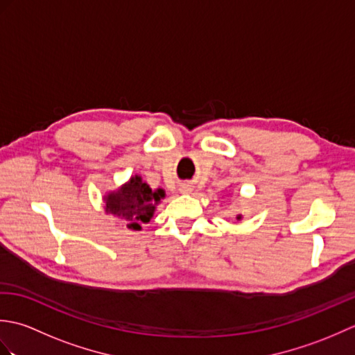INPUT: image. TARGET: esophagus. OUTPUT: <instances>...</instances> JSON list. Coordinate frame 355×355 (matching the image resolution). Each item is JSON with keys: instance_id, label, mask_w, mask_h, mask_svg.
Listing matches in <instances>:
<instances>
[{"instance_id": "34e87169", "label": "esophagus", "mask_w": 355, "mask_h": 355, "mask_svg": "<svg viewBox=\"0 0 355 355\" xmlns=\"http://www.w3.org/2000/svg\"><path fill=\"white\" fill-rule=\"evenodd\" d=\"M182 191H183V192H189V189H187V186H183Z\"/></svg>"}]
</instances>
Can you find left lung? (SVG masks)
<instances>
[{"label": "left lung", "mask_w": 355, "mask_h": 355, "mask_svg": "<svg viewBox=\"0 0 355 355\" xmlns=\"http://www.w3.org/2000/svg\"><path fill=\"white\" fill-rule=\"evenodd\" d=\"M236 220H241V215H238V216H236Z\"/></svg>", "instance_id": "1"}]
</instances>
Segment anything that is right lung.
Masks as SVG:
<instances>
[{
    "label": "right lung",
    "mask_w": 355,
    "mask_h": 355,
    "mask_svg": "<svg viewBox=\"0 0 355 355\" xmlns=\"http://www.w3.org/2000/svg\"><path fill=\"white\" fill-rule=\"evenodd\" d=\"M162 198H164L163 189L153 191L140 175H134L130 182L105 197V210L119 218L128 229L141 230V224L150 221Z\"/></svg>",
    "instance_id": "obj_1"
}]
</instances>
